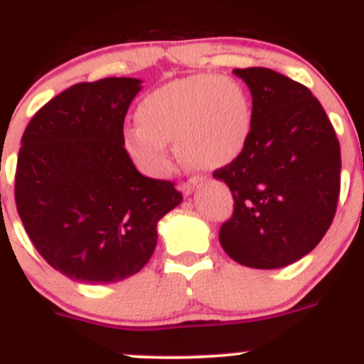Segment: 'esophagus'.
I'll use <instances>...</instances> for the list:
<instances>
[{
	"label": "esophagus",
	"mask_w": 364,
	"mask_h": 364,
	"mask_svg": "<svg viewBox=\"0 0 364 364\" xmlns=\"http://www.w3.org/2000/svg\"><path fill=\"white\" fill-rule=\"evenodd\" d=\"M198 183H199V179H198V178H190V179H186V181L183 183V185H181V192L185 193V196H190V193L193 192V188H196V186H198Z\"/></svg>",
	"instance_id": "esophagus-1"
}]
</instances>
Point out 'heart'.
I'll list each match as a JSON object with an SVG mask.
<instances>
[{
  "label": "heart",
  "instance_id": "b5f03b06",
  "mask_svg": "<svg viewBox=\"0 0 364 364\" xmlns=\"http://www.w3.org/2000/svg\"><path fill=\"white\" fill-rule=\"evenodd\" d=\"M140 127L125 132L124 147L149 176H165L176 141L179 156L199 168L235 161L251 140L253 102L239 80L192 75L151 91L136 107Z\"/></svg>",
  "mask_w": 364,
  "mask_h": 364
}]
</instances>
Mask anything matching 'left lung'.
<instances>
[{"mask_svg":"<svg viewBox=\"0 0 364 364\" xmlns=\"http://www.w3.org/2000/svg\"><path fill=\"white\" fill-rule=\"evenodd\" d=\"M237 77L253 97L246 151L213 171L233 196L220 246L255 269L289 266L311 253L334 220L341 188V151L334 127L309 87L269 70Z\"/></svg>","mask_w":364,"mask_h":364,"instance_id":"8db88e82","label":"left lung"}]
</instances>
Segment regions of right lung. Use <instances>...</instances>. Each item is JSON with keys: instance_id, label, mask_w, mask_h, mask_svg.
I'll return each instance as SVG.
<instances>
[{"instance_id": "obj_1", "label": "right lung", "mask_w": 364, "mask_h": 364, "mask_svg": "<svg viewBox=\"0 0 364 364\" xmlns=\"http://www.w3.org/2000/svg\"><path fill=\"white\" fill-rule=\"evenodd\" d=\"M140 80L107 77L64 90L26 125L14 179L30 240L50 266L111 284L151 260L158 220L181 203L174 181L140 174L124 122Z\"/></svg>"}]
</instances>
